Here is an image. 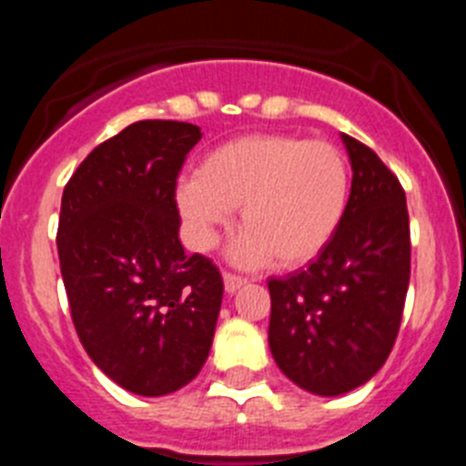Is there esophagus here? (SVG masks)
<instances>
[{
  "mask_svg": "<svg viewBox=\"0 0 466 466\" xmlns=\"http://www.w3.org/2000/svg\"><path fill=\"white\" fill-rule=\"evenodd\" d=\"M247 279L242 278V275H236V273H224V287L228 294H233V291H238L245 284Z\"/></svg>",
  "mask_w": 466,
  "mask_h": 466,
  "instance_id": "esophagus-1",
  "label": "esophagus"
}]
</instances>
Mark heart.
Listing matches in <instances>:
<instances>
[{
	"label": "heart",
	"instance_id": "obj_1",
	"mask_svg": "<svg viewBox=\"0 0 466 466\" xmlns=\"http://www.w3.org/2000/svg\"><path fill=\"white\" fill-rule=\"evenodd\" d=\"M348 156L327 139L254 133L214 147L177 188V208L198 249L214 247L240 208L238 263L275 258L294 268L322 254L343 224L350 200Z\"/></svg>",
	"mask_w": 466,
	"mask_h": 466
}]
</instances>
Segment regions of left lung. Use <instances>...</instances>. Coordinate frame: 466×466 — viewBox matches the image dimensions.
Listing matches in <instances>:
<instances>
[{"label": "left lung", "instance_id": "1", "mask_svg": "<svg viewBox=\"0 0 466 466\" xmlns=\"http://www.w3.org/2000/svg\"><path fill=\"white\" fill-rule=\"evenodd\" d=\"M352 188L343 224L308 268L268 279L279 371L319 397L371 380L397 340L410 279V226L397 175L343 135Z\"/></svg>", "mask_w": 466, "mask_h": 466}]
</instances>
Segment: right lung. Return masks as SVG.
I'll return each mask as SVG.
<instances>
[{"label":"right lung","instance_id":"right-lung-1","mask_svg":"<svg viewBox=\"0 0 466 466\" xmlns=\"http://www.w3.org/2000/svg\"><path fill=\"white\" fill-rule=\"evenodd\" d=\"M203 137L182 121H137L97 144L69 177L57 257L72 322L97 369L142 397L170 394L200 373L224 279L184 254L175 191Z\"/></svg>","mask_w":466,"mask_h":466}]
</instances>
